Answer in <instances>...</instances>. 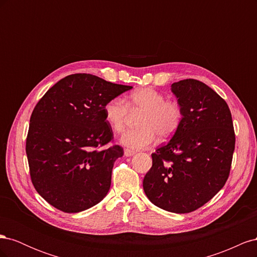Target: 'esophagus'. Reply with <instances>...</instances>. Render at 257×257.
Segmentation results:
<instances>
[{"instance_id":"34e87169","label":"esophagus","mask_w":257,"mask_h":257,"mask_svg":"<svg viewBox=\"0 0 257 257\" xmlns=\"http://www.w3.org/2000/svg\"><path fill=\"white\" fill-rule=\"evenodd\" d=\"M135 153H136L135 151H132L130 149H124V155H125V157H133Z\"/></svg>"}]
</instances>
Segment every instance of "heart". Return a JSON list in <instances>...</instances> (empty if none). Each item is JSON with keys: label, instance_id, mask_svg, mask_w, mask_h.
I'll use <instances>...</instances> for the list:
<instances>
[{"label": "heart", "instance_id": "1", "mask_svg": "<svg viewBox=\"0 0 257 257\" xmlns=\"http://www.w3.org/2000/svg\"><path fill=\"white\" fill-rule=\"evenodd\" d=\"M128 108L132 111H143L138 120L141 127L126 131L120 138L122 145L133 150L151 147L159 136L162 139L172 137L182 121L181 107L177 102L166 99L164 94L152 88H143L131 93L126 102L116 96L104 105L105 120L116 133L125 127Z\"/></svg>", "mask_w": 257, "mask_h": 257}]
</instances>
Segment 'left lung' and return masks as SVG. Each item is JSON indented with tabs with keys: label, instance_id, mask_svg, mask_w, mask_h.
<instances>
[{
	"label": "left lung",
	"instance_id": "obj_1",
	"mask_svg": "<svg viewBox=\"0 0 257 257\" xmlns=\"http://www.w3.org/2000/svg\"><path fill=\"white\" fill-rule=\"evenodd\" d=\"M182 121L170 141L158 148L144 178L152 204L175 213L204 206L226 182L235 150V132L226 102L204 82L172 84Z\"/></svg>",
	"mask_w": 257,
	"mask_h": 257
}]
</instances>
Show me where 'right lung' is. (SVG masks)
<instances>
[{
    "instance_id": "1",
    "label": "right lung",
    "mask_w": 257,
    "mask_h": 257,
    "mask_svg": "<svg viewBox=\"0 0 257 257\" xmlns=\"http://www.w3.org/2000/svg\"><path fill=\"white\" fill-rule=\"evenodd\" d=\"M90 74L61 79L40 99L30 119L27 157L35 190L54 208L76 213L98 204L111 184L120 146L103 108L131 90Z\"/></svg>"
}]
</instances>
